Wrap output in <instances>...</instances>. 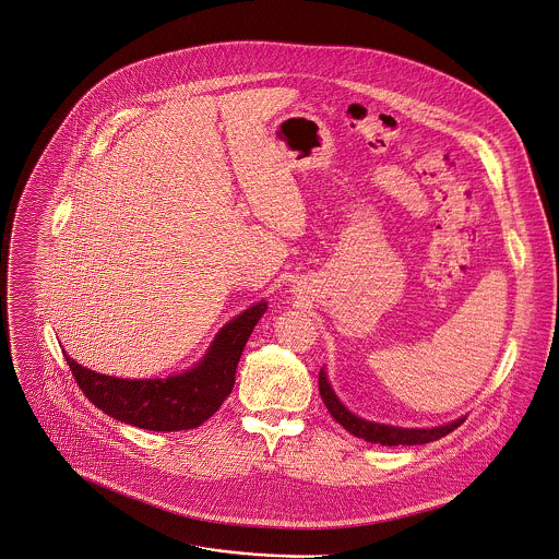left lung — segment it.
Returning <instances> with one entry per match:
<instances>
[{
    "label": "left lung",
    "mask_w": 559,
    "mask_h": 559,
    "mask_svg": "<svg viewBox=\"0 0 559 559\" xmlns=\"http://www.w3.org/2000/svg\"><path fill=\"white\" fill-rule=\"evenodd\" d=\"M320 395L329 408V413L333 415L336 424H341L349 435L365 439L369 443H380V445H424V443H432L441 437H445L449 432H453L466 417L453 419L443 426H435V428H400V426H386V424H376V421H367L358 415H354L352 411H347V406L336 397L335 389L324 371V367L320 369Z\"/></svg>",
    "instance_id": "obj_1"
}]
</instances>
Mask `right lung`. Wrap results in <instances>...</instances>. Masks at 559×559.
Returning a JSON list of instances; mask_svg holds the SVG:
<instances>
[{
    "mask_svg": "<svg viewBox=\"0 0 559 559\" xmlns=\"http://www.w3.org/2000/svg\"><path fill=\"white\" fill-rule=\"evenodd\" d=\"M265 311V300L248 307L224 324L192 369L168 378H116L82 367L67 352L64 358L84 395L116 421L153 432L192 430L207 421L233 391L243 345Z\"/></svg>",
    "mask_w": 559,
    "mask_h": 559,
    "instance_id": "obj_1",
    "label": "right lung"
}]
</instances>
